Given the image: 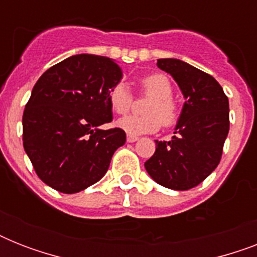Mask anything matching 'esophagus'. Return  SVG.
Returning <instances> with one entry per match:
<instances>
[{
	"label": "esophagus",
	"instance_id": "1",
	"mask_svg": "<svg viewBox=\"0 0 257 257\" xmlns=\"http://www.w3.org/2000/svg\"><path fill=\"white\" fill-rule=\"evenodd\" d=\"M137 140H139V137L135 136V135H128V136H126V141H128V143H135V141Z\"/></svg>",
	"mask_w": 257,
	"mask_h": 257
}]
</instances>
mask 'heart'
I'll use <instances>...</instances> for the list:
<instances>
[{
  "label": "heart",
  "mask_w": 257,
  "mask_h": 257,
  "mask_svg": "<svg viewBox=\"0 0 257 257\" xmlns=\"http://www.w3.org/2000/svg\"><path fill=\"white\" fill-rule=\"evenodd\" d=\"M140 90L149 97L145 102L141 116H128L118 120L117 125L129 135L153 133L164 126H172L179 120L180 108L172 97L173 86L165 74L152 73L140 80ZM109 104L117 114H125L132 108L133 96L128 86L120 82L110 88L108 93Z\"/></svg>",
  "instance_id": "1"
}]
</instances>
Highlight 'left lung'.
I'll list each match as a JSON object with an SVG mask.
<instances>
[{"label":"left lung","instance_id":"obj_1","mask_svg":"<svg viewBox=\"0 0 257 257\" xmlns=\"http://www.w3.org/2000/svg\"><path fill=\"white\" fill-rule=\"evenodd\" d=\"M157 66L175 78L185 102L171 141H157L145 169L157 184L175 191L199 185L215 171L229 132V102L211 74L176 58Z\"/></svg>","mask_w":257,"mask_h":257}]
</instances>
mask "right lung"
I'll return each mask as SVG.
<instances>
[{"label":"right lung","instance_id":"right-lung-1","mask_svg":"<svg viewBox=\"0 0 257 257\" xmlns=\"http://www.w3.org/2000/svg\"><path fill=\"white\" fill-rule=\"evenodd\" d=\"M121 77L112 58L76 54L38 78L22 116V141L46 185L76 193L106 173L126 135L98 126L112 121L108 93Z\"/></svg>","mask_w":257,"mask_h":257}]
</instances>
